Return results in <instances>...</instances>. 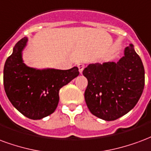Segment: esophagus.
I'll return each instance as SVG.
<instances>
[{"instance_id": "esophagus-1", "label": "esophagus", "mask_w": 151, "mask_h": 151, "mask_svg": "<svg viewBox=\"0 0 151 151\" xmlns=\"http://www.w3.org/2000/svg\"><path fill=\"white\" fill-rule=\"evenodd\" d=\"M85 68V66L83 64V63H80V64H78V68H79V71H80V74H82L83 73V69Z\"/></svg>"}]
</instances>
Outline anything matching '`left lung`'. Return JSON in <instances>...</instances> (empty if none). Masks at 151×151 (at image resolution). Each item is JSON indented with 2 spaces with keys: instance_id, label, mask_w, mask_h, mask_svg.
<instances>
[{
  "instance_id": "8db88e82",
  "label": "left lung",
  "mask_w": 151,
  "mask_h": 151,
  "mask_svg": "<svg viewBox=\"0 0 151 151\" xmlns=\"http://www.w3.org/2000/svg\"><path fill=\"white\" fill-rule=\"evenodd\" d=\"M83 75L88 80L87 106L94 116L104 121H114L129 113L143 92L145 70L132 44L117 63L89 64Z\"/></svg>"
}]
</instances>
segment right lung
<instances>
[{
	"instance_id": "obj_1",
	"label": "right lung",
	"mask_w": 151,
	"mask_h": 151,
	"mask_svg": "<svg viewBox=\"0 0 151 151\" xmlns=\"http://www.w3.org/2000/svg\"><path fill=\"white\" fill-rule=\"evenodd\" d=\"M28 38H22L14 47L4 67V87L11 104L29 119L39 120L55 112L59 89L80 74L77 67L69 70L35 69L22 60Z\"/></svg>"
}]
</instances>
